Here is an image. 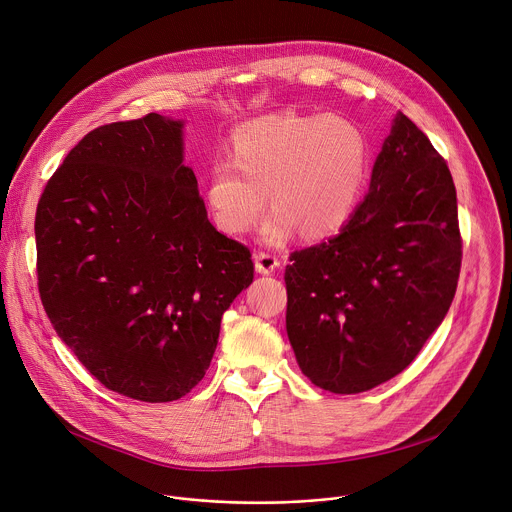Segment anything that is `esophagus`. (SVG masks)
<instances>
[{
	"label": "esophagus",
	"instance_id": "1",
	"mask_svg": "<svg viewBox=\"0 0 512 512\" xmlns=\"http://www.w3.org/2000/svg\"><path fill=\"white\" fill-rule=\"evenodd\" d=\"M277 267H279V261H277V257H275V255H271V253H263V251L255 253V269H257L259 273L269 275V273H273Z\"/></svg>",
	"mask_w": 512,
	"mask_h": 512
}]
</instances>
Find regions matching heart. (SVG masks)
Masks as SVG:
<instances>
[{
	"mask_svg": "<svg viewBox=\"0 0 512 512\" xmlns=\"http://www.w3.org/2000/svg\"><path fill=\"white\" fill-rule=\"evenodd\" d=\"M369 170V141L340 115L273 113L235 129L229 160L208 178L214 221L229 235H245L261 218L263 241L277 245L300 229L328 237L352 216Z\"/></svg>",
	"mask_w": 512,
	"mask_h": 512,
	"instance_id": "obj_1",
	"label": "heart"
}]
</instances>
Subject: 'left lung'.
Returning a JSON list of instances; mask_svg holds the SVG:
<instances>
[{
  "instance_id": "1",
  "label": "left lung",
  "mask_w": 512,
  "mask_h": 512,
  "mask_svg": "<svg viewBox=\"0 0 512 512\" xmlns=\"http://www.w3.org/2000/svg\"><path fill=\"white\" fill-rule=\"evenodd\" d=\"M289 261L287 338L316 387L362 393L409 367L446 318L462 265L450 168L409 117L397 113L350 221Z\"/></svg>"
}]
</instances>
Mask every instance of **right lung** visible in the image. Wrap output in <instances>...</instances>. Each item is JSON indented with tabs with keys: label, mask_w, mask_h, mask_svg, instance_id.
<instances>
[{
	"label": "right lung",
	"mask_w": 512,
	"mask_h": 512,
	"mask_svg": "<svg viewBox=\"0 0 512 512\" xmlns=\"http://www.w3.org/2000/svg\"><path fill=\"white\" fill-rule=\"evenodd\" d=\"M182 127L150 113L93 129L36 210L38 289L56 334L99 383L145 403L202 381L223 314L253 281L251 251L208 221Z\"/></svg>",
	"instance_id": "right-lung-1"
}]
</instances>
